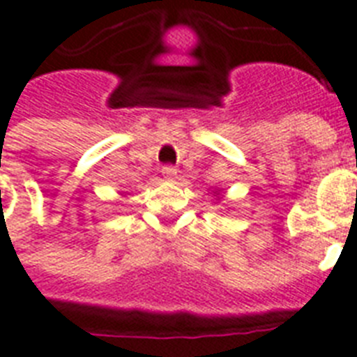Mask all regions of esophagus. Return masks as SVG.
I'll return each mask as SVG.
<instances>
[{"label":"esophagus","mask_w":357,"mask_h":357,"mask_svg":"<svg viewBox=\"0 0 357 357\" xmlns=\"http://www.w3.org/2000/svg\"><path fill=\"white\" fill-rule=\"evenodd\" d=\"M162 176H165V179H168V181H174L176 176H178V170L174 167H162Z\"/></svg>","instance_id":"1"}]
</instances>
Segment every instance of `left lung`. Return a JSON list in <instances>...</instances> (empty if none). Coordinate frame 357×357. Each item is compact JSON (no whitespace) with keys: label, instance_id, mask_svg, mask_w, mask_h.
<instances>
[{"label":"left lung","instance_id":"obj_1","mask_svg":"<svg viewBox=\"0 0 357 357\" xmlns=\"http://www.w3.org/2000/svg\"><path fill=\"white\" fill-rule=\"evenodd\" d=\"M215 195H217V192H215Z\"/></svg>","mask_w":357,"mask_h":357}]
</instances>
